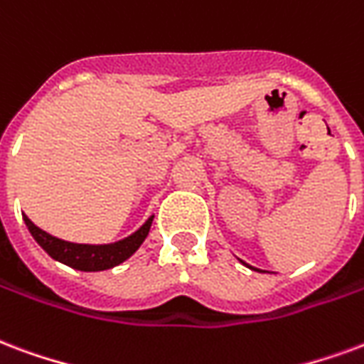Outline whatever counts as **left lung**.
Instances as JSON below:
<instances>
[{
  "instance_id": "8db88e82",
  "label": "left lung",
  "mask_w": 364,
  "mask_h": 364,
  "mask_svg": "<svg viewBox=\"0 0 364 364\" xmlns=\"http://www.w3.org/2000/svg\"><path fill=\"white\" fill-rule=\"evenodd\" d=\"M241 262H243V260H241ZM243 264L247 266V268H250V270H258V268H255V266H249V264H247V262H243ZM258 272H262V270H258Z\"/></svg>"
}]
</instances>
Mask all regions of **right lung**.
<instances>
[{"label": "right lung", "mask_w": 364, "mask_h": 364, "mask_svg": "<svg viewBox=\"0 0 364 364\" xmlns=\"http://www.w3.org/2000/svg\"><path fill=\"white\" fill-rule=\"evenodd\" d=\"M26 228L31 231V235L34 237V241L42 247V249L61 264L75 268L80 272H102L109 270L119 266L121 262H125L129 257H133L134 252L139 250L144 239H146L150 225L154 216H150L146 222L142 223L139 230L131 233V235L123 237L115 243L107 245H86V243H71V241H63L58 237L46 233L44 230H40L38 225L28 220V216H23Z\"/></svg>", "instance_id": "obj_1"}]
</instances>
